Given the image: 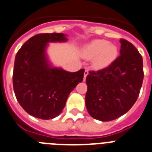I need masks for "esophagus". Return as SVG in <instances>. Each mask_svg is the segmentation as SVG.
I'll list each match as a JSON object with an SVG mask.
<instances>
[{
    "label": "esophagus",
    "instance_id": "esophagus-1",
    "mask_svg": "<svg viewBox=\"0 0 152 152\" xmlns=\"http://www.w3.org/2000/svg\"><path fill=\"white\" fill-rule=\"evenodd\" d=\"M88 70H85V73H84V81H85V79H86V77L88 76Z\"/></svg>",
    "mask_w": 152,
    "mask_h": 152
}]
</instances>
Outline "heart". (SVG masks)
Masks as SVG:
<instances>
[{"instance_id":"b5f03b06","label":"heart","mask_w":152,"mask_h":152,"mask_svg":"<svg viewBox=\"0 0 152 152\" xmlns=\"http://www.w3.org/2000/svg\"><path fill=\"white\" fill-rule=\"evenodd\" d=\"M82 56L86 59H93L92 66L96 70L106 68L116 61L118 56L116 46L106 40L96 39L85 46Z\"/></svg>"}]
</instances>
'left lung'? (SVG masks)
<instances>
[{"mask_svg": "<svg viewBox=\"0 0 152 152\" xmlns=\"http://www.w3.org/2000/svg\"><path fill=\"white\" fill-rule=\"evenodd\" d=\"M120 56L103 70L90 71L86 77L85 106L90 116L100 121L116 120L128 112L140 93L143 59L132 43L120 40Z\"/></svg>", "mask_w": 152, "mask_h": 152, "instance_id": "8db88e82", "label": "left lung"}]
</instances>
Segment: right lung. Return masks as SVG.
I'll return each instance as SVG.
<instances>
[{
	"instance_id": "obj_1",
	"label": "right lung",
	"mask_w": 152,
	"mask_h": 152,
	"mask_svg": "<svg viewBox=\"0 0 152 152\" xmlns=\"http://www.w3.org/2000/svg\"><path fill=\"white\" fill-rule=\"evenodd\" d=\"M64 33H43L26 41L15 59L13 87L20 106L29 115L53 119L61 113L69 94L83 81L85 70L69 72L53 66L46 53L50 42H67Z\"/></svg>"
}]
</instances>
